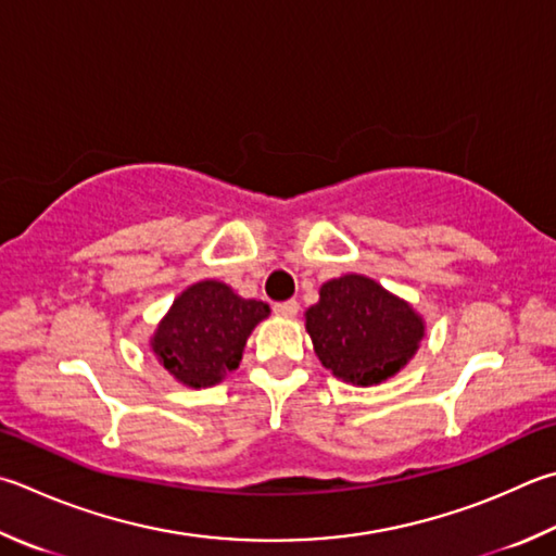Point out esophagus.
Wrapping results in <instances>:
<instances>
[{"label":"esophagus","instance_id":"esophagus-1","mask_svg":"<svg viewBox=\"0 0 556 556\" xmlns=\"http://www.w3.org/2000/svg\"><path fill=\"white\" fill-rule=\"evenodd\" d=\"M275 313H279V316L291 318V316H296V313H299V304H296L294 299L279 301V304H275Z\"/></svg>","mask_w":556,"mask_h":556}]
</instances>
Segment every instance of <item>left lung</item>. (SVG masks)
<instances>
[{
  "mask_svg": "<svg viewBox=\"0 0 556 556\" xmlns=\"http://www.w3.org/2000/svg\"><path fill=\"white\" fill-rule=\"evenodd\" d=\"M306 330L323 367L355 387H371L408 365L426 323L375 279L345 275L320 287L318 304L306 311Z\"/></svg>",
  "mask_w": 556,
  "mask_h": 556,
  "instance_id": "obj_1",
  "label": "left lung"
}]
</instances>
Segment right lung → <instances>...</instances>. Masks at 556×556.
Returning <instances> with one entry per match:
<instances>
[{
  "mask_svg": "<svg viewBox=\"0 0 556 556\" xmlns=\"http://www.w3.org/2000/svg\"><path fill=\"white\" fill-rule=\"evenodd\" d=\"M269 316L265 301L243 299L224 281L181 291L150 338L155 357L189 389H206L238 369L252 328Z\"/></svg>",
  "mask_w": 556,
  "mask_h": 556,
  "instance_id": "obj_1",
  "label": "right lung"
}]
</instances>
